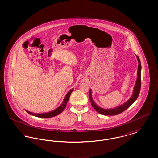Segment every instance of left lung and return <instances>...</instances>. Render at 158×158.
Wrapping results in <instances>:
<instances>
[{
    "label": "left lung",
    "instance_id": "8db88e82",
    "mask_svg": "<svg viewBox=\"0 0 158 158\" xmlns=\"http://www.w3.org/2000/svg\"><path fill=\"white\" fill-rule=\"evenodd\" d=\"M136 57L139 63L138 69H137V78L133 89V92L132 96L124 104L120 105L113 109L102 108L98 106V105H97L95 103V102L93 101V99L92 98V92L90 89L89 98H90L91 105L98 113L102 115H115L119 114L122 112H123L124 111H125L126 110H127L128 108L135 101L137 98H138L140 91V88H141V63H140L139 57L137 56H136Z\"/></svg>",
    "mask_w": 158,
    "mask_h": 158
}]
</instances>
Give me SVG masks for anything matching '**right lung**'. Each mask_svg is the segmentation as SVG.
<instances>
[{
  "instance_id": "right-lung-1",
  "label": "right lung",
  "mask_w": 158,
  "mask_h": 158,
  "mask_svg": "<svg viewBox=\"0 0 158 158\" xmlns=\"http://www.w3.org/2000/svg\"><path fill=\"white\" fill-rule=\"evenodd\" d=\"M73 91V89H72L71 90H69L67 93L65 98L64 99L62 104L57 108L55 110L52 111L51 112H48V113H42V114H36V113H32L31 112H30L27 110H25L27 113L28 114H30V115H34L35 117H40V118H51V117H53L54 116H56L59 114H60V113H61L64 109L65 108L66 104L68 103V101H69V99L70 97V95L72 93V92Z\"/></svg>"
}]
</instances>
